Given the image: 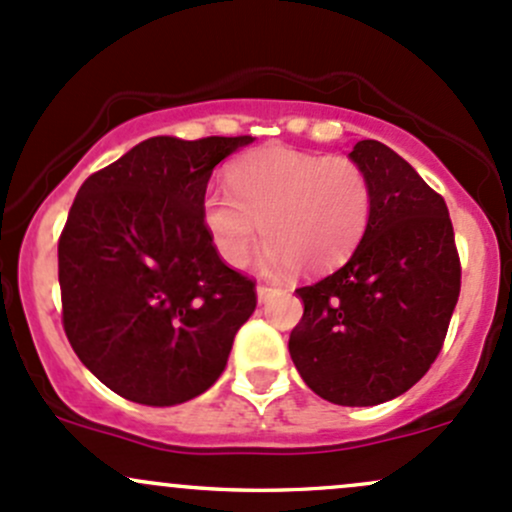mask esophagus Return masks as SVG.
<instances>
[{"mask_svg":"<svg viewBox=\"0 0 512 512\" xmlns=\"http://www.w3.org/2000/svg\"><path fill=\"white\" fill-rule=\"evenodd\" d=\"M278 293V288H273V285H266V283H261L256 288V295H258V302H266V300H271L273 295Z\"/></svg>","mask_w":512,"mask_h":512,"instance_id":"1","label":"esophagus"}]
</instances>
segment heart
<instances>
[{
	"mask_svg": "<svg viewBox=\"0 0 512 512\" xmlns=\"http://www.w3.org/2000/svg\"><path fill=\"white\" fill-rule=\"evenodd\" d=\"M229 192L210 190L202 219L219 256L244 266L261 227L268 271H327L354 251L371 219V178L349 156L268 146L236 158Z\"/></svg>",
	"mask_w": 512,
	"mask_h": 512,
	"instance_id": "1",
	"label": "heart"
}]
</instances>
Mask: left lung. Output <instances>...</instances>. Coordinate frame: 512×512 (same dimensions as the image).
Returning a JSON list of instances; mask_svg holds the SVG:
<instances>
[{
    "label": "left lung",
    "instance_id": "1",
    "mask_svg": "<svg viewBox=\"0 0 512 512\" xmlns=\"http://www.w3.org/2000/svg\"><path fill=\"white\" fill-rule=\"evenodd\" d=\"M371 178L364 239L339 271L295 293L290 359L329 403L366 408L415 386L442 351L461 263L447 202L381 141L349 153Z\"/></svg>",
    "mask_w": 512,
    "mask_h": 512
}]
</instances>
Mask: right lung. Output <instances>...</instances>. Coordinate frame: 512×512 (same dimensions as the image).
I'll return each instance as SVG.
<instances>
[{
	"label": "right lung",
	"mask_w": 512,
	"mask_h": 512,
	"mask_svg": "<svg viewBox=\"0 0 512 512\" xmlns=\"http://www.w3.org/2000/svg\"><path fill=\"white\" fill-rule=\"evenodd\" d=\"M251 141L153 136L78 190L58 239L63 329L126 400L205 393L256 310V280L222 261L202 219L214 166Z\"/></svg>",
	"instance_id": "add662e5"
}]
</instances>
